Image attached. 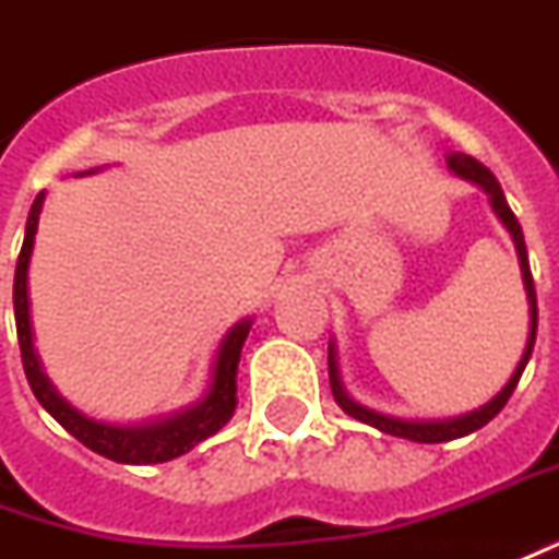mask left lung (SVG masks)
<instances>
[{"instance_id": "obj_1", "label": "left lung", "mask_w": 559, "mask_h": 559, "mask_svg": "<svg viewBox=\"0 0 559 559\" xmlns=\"http://www.w3.org/2000/svg\"><path fill=\"white\" fill-rule=\"evenodd\" d=\"M448 169L456 178L469 181V185L481 187L487 193V202L490 209L497 214V221L506 229H509L511 241H514V253H518V266H521V281H524L526 290V306H530V333H526V345L521 360L514 366V372L506 381V388L499 390L493 400H487L478 408H472L466 415H454V417H396V415H384V412H374L369 405L357 402L350 393H347L345 381H342V369H338V347H335V338H330V388H333V396L338 402V408L350 415L354 420L360 424H369V427L381 429L388 436H396V439H408V442H424V444H439V442H451V439H460V436H469L475 429H481L484 424H490L493 417L502 412V405L509 402V396L518 388L521 374H524L526 362L533 357V345H536V326H538V306H536V287H533V275H530V257H526V245H524V233H521V224L518 217L509 209L506 202V193L502 187L493 178V171L481 166L478 159L469 157V154H460V151H451L448 157Z\"/></svg>"}]
</instances>
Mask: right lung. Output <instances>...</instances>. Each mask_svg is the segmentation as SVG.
<instances>
[{
  "label": "right lung",
  "instance_id": "1",
  "mask_svg": "<svg viewBox=\"0 0 559 559\" xmlns=\"http://www.w3.org/2000/svg\"><path fill=\"white\" fill-rule=\"evenodd\" d=\"M103 171L99 166L90 169ZM45 197L38 193L26 217V233H23V248L17 257V272H14V320H17V342H21L23 372L33 388L35 400L41 402V408L48 412L62 429H69L78 442H84L90 451L108 456L115 463H130V466H151V463H166L175 456L193 451L199 442H205L217 429L229 424V417L236 415V378H239V360L245 338L251 333L253 318L236 320L214 347L212 366H209V384L202 390L197 402H190L185 408L171 412V415L151 417L139 424H115V420H99V417L84 415L72 402L53 388V381L41 366V357L35 350L33 314H29V263H33L35 233H38V217L45 209Z\"/></svg>",
  "mask_w": 559,
  "mask_h": 559
}]
</instances>
